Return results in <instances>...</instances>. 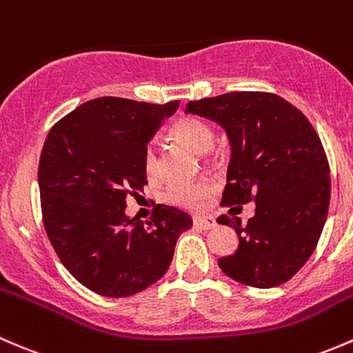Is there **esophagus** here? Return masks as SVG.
Here are the masks:
<instances>
[{"label":"esophagus","instance_id":"1","mask_svg":"<svg viewBox=\"0 0 353 353\" xmlns=\"http://www.w3.org/2000/svg\"><path fill=\"white\" fill-rule=\"evenodd\" d=\"M194 226L201 230H212L216 226V219L212 216H194Z\"/></svg>","mask_w":353,"mask_h":353}]
</instances>
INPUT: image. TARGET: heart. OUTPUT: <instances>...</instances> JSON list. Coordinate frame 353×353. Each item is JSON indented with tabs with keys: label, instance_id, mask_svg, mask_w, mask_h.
<instances>
[{
	"label": "heart",
	"instance_id": "1",
	"mask_svg": "<svg viewBox=\"0 0 353 353\" xmlns=\"http://www.w3.org/2000/svg\"><path fill=\"white\" fill-rule=\"evenodd\" d=\"M170 136L178 143L185 144L190 148L192 151L207 152L212 150L214 141H216V134L214 129L202 119L194 117V115H187L181 117L170 127ZM144 172L150 178H156L159 175V156L156 148L150 144L144 150L143 156ZM212 192L209 181H175V183L168 185L165 192L166 202L173 203V205L183 207V209H195L205 201Z\"/></svg>",
	"mask_w": 353,
	"mask_h": 353
}]
</instances>
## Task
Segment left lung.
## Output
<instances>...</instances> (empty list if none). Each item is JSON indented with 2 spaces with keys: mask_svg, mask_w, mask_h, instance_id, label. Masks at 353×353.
<instances>
[{
  "mask_svg": "<svg viewBox=\"0 0 353 353\" xmlns=\"http://www.w3.org/2000/svg\"><path fill=\"white\" fill-rule=\"evenodd\" d=\"M185 112L217 122L230 137L221 205L256 202L245 226L217 217L239 238L238 250L217 261L221 270L258 289L284 284L312 255L328 216L330 165L314 127L299 108L265 92L202 98Z\"/></svg>",
  "mask_w": 353,
  "mask_h": 353,
  "instance_id": "left-lung-1",
  "label": "left lung"
}]
</instances>
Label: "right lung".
<instances>
[{"label":"right lung","mask_w":353,"mask_h":353,"mask_svg":"<svg viewBox=\"0 0 353 353\" xmlns=\"http://www.w3.org/2000/svg\"><path fill=\"white\" fill-rule=\"evenodd\" d=\"M165 105L101 97L52 125L39 161L43 228L69 274L105 297H127L163 277L192 217L158 203L143 224L125 201L148 183L143 156Z\"/></svg>","instance_id":"right-lung-1"}]
</instances>
